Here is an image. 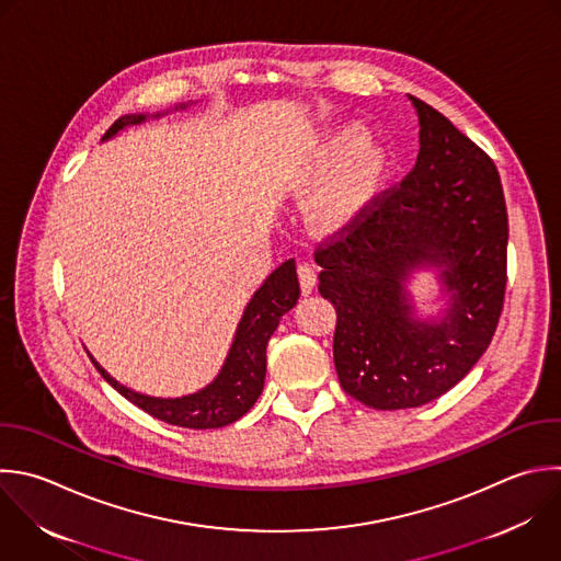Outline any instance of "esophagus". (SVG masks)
Here are the masks:
<instances>
[{
	"label": "esophagus",
	"mask_w": 561,
	"mask_h": 561,
	"mask_svg": "<svg viewBox=\"0 0 561 561\" xmlns=\"http://www.w3.org/2000/svg\"><path fill=\"white\" fill-rule=\"evenodd\" d=\"M298 280L302 294H311L316 287V270L309 263H298Z\"/></svg>",
	"instance_id": "34e87169"
}]
</instances>
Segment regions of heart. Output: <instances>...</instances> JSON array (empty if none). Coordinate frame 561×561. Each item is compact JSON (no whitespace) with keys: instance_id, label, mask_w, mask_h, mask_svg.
<instances>
[{"instance_id":"1","label":"heart","mask_w":561,"mask_h":561,"mask_svg":"<svg viewBox=\"0 0 561 561\" xmlns=\"http://www.w3.org/2000/svg\"><path fill=\"white\" fill-rule=\"evenodd\" d=\"M364 129L348 127L318 162V173L333 169L331 184L320 195L316 210L327 226H342L357 217L377 195L388 171V153L379 142H362Z\"/></svg>"}]
</instances>
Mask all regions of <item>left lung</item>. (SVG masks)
<instances>
[{
  "label": "left lung",
  "instance_id": "1",
  "mask_svg": "<svg viewBox=\"0 0 561 561\" xmlns=\"http://www.w3.org/2000/svg\"><path fill=\"white\" fill-rule=\"evenodd\" d=\"M410 101L421 127L414 169L316 250L318 291L337 313V379L375 410L419 408L454 388L486 351L506 287L495 164L440 112ZM421 266H436L450 296L436 323L413 318L404 289Z\"/></svg>",
  "mask_w": 561,
  "mask_h": 561
}]
</instances>
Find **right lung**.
Returning a JSON list of instances; mask_svg holds the SVG:
<instances>
[{
  "instance_id": "add662e5",
  "label": "right lung",
  "mask_w": 561,
  "mask_h": 561,
  "mask_svg": "<svg viewBox=\"0 0 561 561\" xmlns=\"http://www.w3.org/2000/svg\"><path fill=\"white\" fill-rule=\"evenodd\" d=\"M184 107L186 105H178L175 110H184ZM147 118H149L147 114L123 116L107 129L103 140H110L125 127L138 125ZM153 118H160V114H153ZM298 298H300V285L296 276V263L294 259H289L280 267H276L265 278V283L254 291L252 300L248 302L241 316L230 353L219 375L206 388L193 394L164 399V397L136 392L118 383L90 353L88 355L92 357L103 379H107L125 399H129L151 416L164 423L191 427V430L224 427L241 419L261 397L263 383H265V370H267L265 368L267 342L276 331L278 320L296 305Z\"/></svg>"
}]
</instances>
